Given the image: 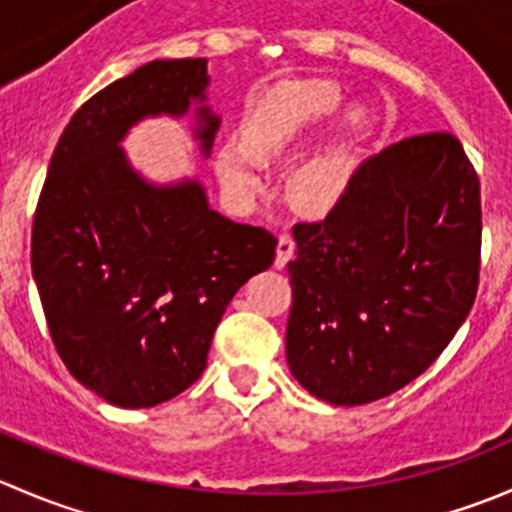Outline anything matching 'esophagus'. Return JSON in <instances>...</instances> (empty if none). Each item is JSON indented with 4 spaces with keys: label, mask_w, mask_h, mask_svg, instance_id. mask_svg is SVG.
Returning a JSON list of instances; mask_svg holds the SVG:
<instances>
[{
    "label": "esophagus",
    "mask_w": 512,
    "mask_h": 512,
    "mask_svg": "<svg viewBox=\"0 0 512 512\" xmlns=\"http://www.w3.org/2000/svg\"><path fill=\"white\" fill-rule=\"evenodd\" d=\"M292 255H294L292 235H280V240H277V257H275L277 270H282V267H285L287 262L292 260Z\"/></svg>",
    "instance_id": "obj_1"
}]
</instances>
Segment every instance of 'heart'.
<instances>
[{"mask_svg": "<svg viewBox=\"0 0 512 512\" xmlns=\"http://www.w3.org/2000/svg\"><path fill=\"white\" fill-rule=\"evenodd\" d=\"M342 91L332 81H289L265 98L255 116L247 121L240 143L227 141L215 153V173L220 183L237 198H250L260 190L258 163L275 158L289 141L317 126L337 111ZM364 123L361 108H349L342 118L337 138L304 160L289 173L287 193L299 208L327 210L342 198L352 173V138Z\"/></svg>", "mask_w": 512, "mask_h": 512, "instance_id": "obj_1", "label": "heart"}]
</instances>
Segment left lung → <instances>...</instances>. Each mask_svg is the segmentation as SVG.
<instances>
[{
	"label": "left lung",
	"mask_w": 512,
	"mask_h": 512,
	"mask_svg": "<svg viewBox=\"0 0 512 512\" xmlns=\"http://www.w3.org/2000/svg\"><path fill=\"white\" fill-rule=\"evenodd\" d=\"M480 230L478 175L456 136H411L364 160L327 218L294 225V379L334 406L411 384L471 312Z\"/></svg>",
	"instance_id": "8db88e82"
}]
</instances>
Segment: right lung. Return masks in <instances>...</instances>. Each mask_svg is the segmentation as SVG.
Returning a JSON list of instances; mask_svg holds the SVG:
<instances>
[{"mask_svg": "<svg viewBox=\"0 0 512 512\" xmlns=\"http://www.w3.org/2000/svg\"><path fill=\"white\" fill-rule=\"evenodd\" d=\"M208 84V59H156L98 91L61 133L36 205L32 272L56 352L121 409L198 381L230 299L275 262L272 232L210 208L200 180L151 183L121 148L143 118L193 111L208 158Z\"/></svg>", "mask_w": 512, "mask_h": 512, "instance_id": "right-lung-1", "label": "right lung"}]
</instances>
